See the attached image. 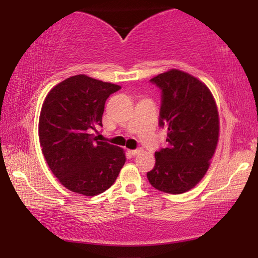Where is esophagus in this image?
Returning <instances> with one entry per match:
<instances>
[{
  "label": "esophagus",
  "mask_w": 258,
  "mask_h": 258,
  "mask_svg": "<svg viewBox=\"0 0 258 258\" xmlns=\"http://www.w3.org/2000/svg\"><path fill=\"white\" fill-rule=\"evenodd\" d=\"M128 153L130 155H133V156H136L137 154L141 153V149H135V150H128Z\"/></svg>",
  "instance_id": "esophagus-1"
}]
</instances>
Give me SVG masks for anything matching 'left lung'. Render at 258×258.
Listing matches in <instances>:
<instances>
[{
  "instance_id": "1",
  "label": "left lung",
  "mask_w": 258,
  "mask_h": 258,
  "mask_svg": "<svg viewBox=\"0 0 258 258\" xmlns=\"http://www.w3.org/2000/svg\"><path fill=\"white\" fill-rule=\"evenodd\" d=\"M162 90L160 125L168 129L167 148L155 153L147 174L160 191L178 195L192 189L207 174L220 137L216 102L206 84L178 69L155 76Z\"/></svg>"
}]
</instances>
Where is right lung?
Listing matches in <instances>:
<instances>
[{
  "label": "right lung",
  "mask_w": 258,
  "mask_h": 258,
  "mask_svg": "<svg viewBox=\"0 0 258 258\" xmlns=\"http://www.w3.org/2000/svg\"><path fill=\"white\" fill-rule=\"evenodd\" d=\"M119 89L81 74L56 84L44 98L38 121L42 154L70 191L100 195L114 184L125 163L122 148L90 134L102 126L105 101Z\"/></svg>",
  "instance_id": "1"
}]
</instances>
